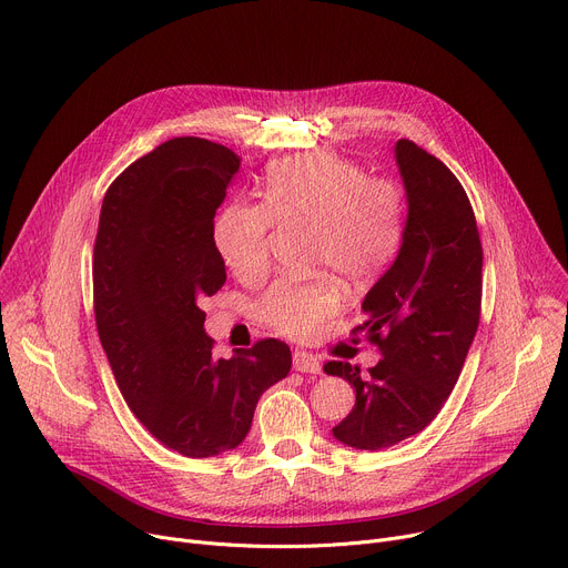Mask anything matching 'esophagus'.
<instances>
[{"label":"esophagus","instance_id":"34e87169","mask_svg":"<svg viewBox=\"0 0 568 568\" xmlns=\"http://www.w3.org/2000/svg\"><path fill=\"white\" fill-rule=\"evenodd\" d=\"M293 368L300 373H321V359L307 351H295L293 353Z\"/></svg>","mask_w":568,"mask_h":568}]
</instances>
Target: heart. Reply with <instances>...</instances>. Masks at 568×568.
<instances>
[{"mask_svg": "<svg viewBox=\"0 0 568 568\" xmlns=\"http://www.w3.org/2000/svg\"><path fill=\"white\" fill-rule=\"evenodd\" d=\"M264 200L230 202L217 215L213 241L239 280L256 282L268 271L275 225L310 227V266L327 273L282 277L254 304L261 323L291 338H310L338 310L333 274L362 288L396 256L405 234V195L394 180L364 178L353 161L310 154L275 163Z\"/></svg>", "mask_w": 568, "mask_h": 568, "instance_id": "b5f03b06", "label": "heart"}]
</instances>
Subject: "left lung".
Wrapping results in <instances>:
<instances>
[{
    "label": "left lung",
    "mask_w": 568,
    "mask_h": 568,
    "mask_svg": "<svg viewBox=\"0 0 568 568\" xmlns=\"http://www.w3.org/2000/svg\"><path fill=\"white\" fill-rule=\"evenodd\" d=\"M407 193L400 252L362 310L382 359L362 373L327 362L357 400L334 436L357 450L396 446L425 429L457 384L483 307V243L468 195L455 174L414 141L396 143Z\"/></svg>",
    "instance_id": "1"
}]
</instances>
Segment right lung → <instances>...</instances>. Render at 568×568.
<instances>
[{"label": "right lung", "mask_w": 568, "mask_h": 568, "mask_svg": "<svg viewBox=\"0 0 568 568\" xmlns=\"http://www.w3.org/2000/svg\"><path fill=\"white\" fill-rule=\"evenodd\" d=\"M241 159L206 139H172L109 186L93 250L95 323L129 409L163 446L202 459L236 448L261 394L291 371L284 341L211 355L200 300L223 288L213 241Z\"/></svg>", "instance_id": "add662e5"}]
</instances>
